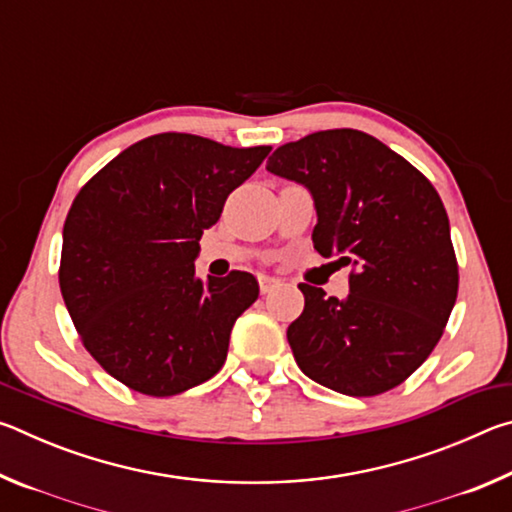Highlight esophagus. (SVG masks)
Segmentation results:
<instances>
[{"label": "esophagus", "instance_id": "34e87169", "mask_svg": "<svg viewBox=\"0 0 512 512\" xmlns=\"http://www.w3.org/2000/svg\"><path fill=\"white\" fill-rule=\"evenodd\" d=\"M282 284V280H277V277H271V275H262L259 277V289H262V293H271L273 289H277Z\"/></svg>", "mask_w": 512, "mask_h": 512}]
</instances>
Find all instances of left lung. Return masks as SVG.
<instances>
[{"label":"left lung","mask_w":512,"mask_h":512,"mask_svg":"<svg viewBox=\"0 0 512 512\" xmlns=\"http://www.w3.org/2000/svg\"><path fill=\"white\" fill-rule=\"evenodd\" d=\"M266 169L309 189L318 214L314 248L350 266L343 300L298 284L305 311L287 339L300 370L352 397L400 386L436 348L458 293L438 192L402 155L354 128L284 144Z\"/></svg>","instance_id":"8db88e82"}]
</instances>
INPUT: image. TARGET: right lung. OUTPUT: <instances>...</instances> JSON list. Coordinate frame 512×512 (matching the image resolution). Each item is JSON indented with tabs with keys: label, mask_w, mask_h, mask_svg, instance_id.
<instances>
[{
	"label": "right lung",
	"mask_w": 512,
	"mask_h": 512,
	"mask_svg": "<svg viewBox=\"0 0 512 512\" xmlns=\"http://www.w3.org/2000/svg\"><path fill=\"white\" fill-rule=\"evenodd\" d=\"M268 153L160 133L121 151L76 194L60 293L85 350L124 386L169 397L221 370L259 284L246 271L203 282L194 259L225 198Z\"/></svg>",
	"instance_id": "add662e5"
}]
</instances>
